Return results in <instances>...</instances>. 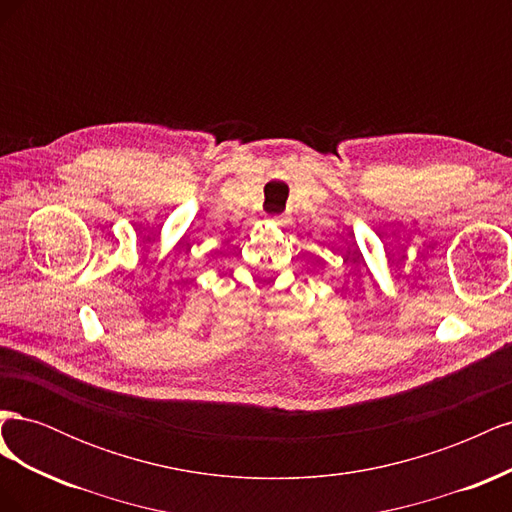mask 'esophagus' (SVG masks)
I'll use <instances>...</instances> for the list:
<instances>
[{
  "label": "esophagus",
  "instance_id": "1",
  "mask_svg": "<svg viewBox=\"0 0 512 512\" xmlns=\"http://www.w3.org/2000/svg\"><path fill=\"white\" fill-rule=\"evenodd\" d=\"M273 224H282L284 222V218H282V215H271V218H269Z\"/></svg>",
  "mask_w": 512,
  "mask_h": 512
}]
</instances>
